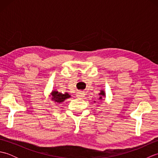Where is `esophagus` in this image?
<instances>
[{
	"label": "esophagus",
	"instance_id": "esophagus-1",
	"mask_svg": "<svg viewBox=\"0 0 158 158\" xmlns=\"http://www.w3.org/2000/svg\"><path fill=\"white\" fill-rule=\"evenodd\" d=\"M77 96L79 97V98H81V97L85 96V94L83 92H79L77 93Z\"/></svg>",
	"mask_w": 158,
	"mask_h": 158
}]
</instances>
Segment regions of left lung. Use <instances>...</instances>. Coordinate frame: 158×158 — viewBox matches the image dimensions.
<instances>
[{"mask_svg": "<svg viewBox=\"0 0 158 158\" xmlns=\"http://www.w3.org/2000/svg\"><path fill=\"white\" fill-rule=\"evenodd\" d=\"M99 95H101V96H105V92H104L103 91H102L101 92H100V93L99 94ZM99 98H100V99H102V96H100Z\"/></svg>", "mask_w": 158, "mask_h": 158, "instance_id": "obj_1", "label": "left lung"}]
</instances>
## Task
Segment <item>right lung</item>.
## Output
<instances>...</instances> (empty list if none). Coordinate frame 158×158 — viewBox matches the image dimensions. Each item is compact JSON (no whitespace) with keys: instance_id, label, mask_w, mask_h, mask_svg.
<instances>
[{"instance_id":"right-lung-1","label":"right lung","mask_w":158,"mask_h":158,"mask_svg":"<svg viewBox=\"0 0 158 158\" xmlns=\"http://www.w3.org/2000/svg\"><path fill=\"white\" fill-rule=\"evenodd\" d=\"M52 94V99L53 100H54L55 102H59V103L63 102L65 99L70 97V96L68 93H65L63 94L62 93H59L58 92H56V91H53Z\"/></svg>"}]
</instances>
